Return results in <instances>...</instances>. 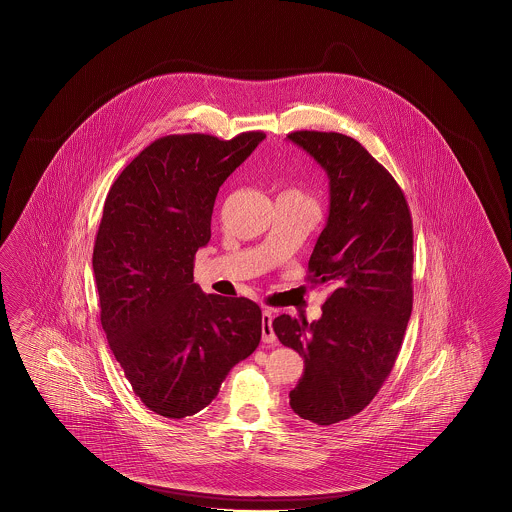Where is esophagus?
<instances>
[{
  "mask_svg": "<svg viewBox=\"0 0 512 512\" xmlns=\"http://www.w3.org/2000/svg\"><path fill=\"white\" fill-rule=\"evenodd\" d=\"M272 319H274V313L272 310L263 311V341L264 343H274L276 341V332L272 328Z\"/></svg>",
  "mask_w": 512,
  "mask_h": 512,
  "instance_id": "esophagus-1",
  "label": "esophagus"
}]
</instances>
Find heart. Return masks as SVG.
Listing matches in <instances>:
<instances>
[{
  "mask_svg": "<svg viewBox=\"0 0 512 512\" xmlns=\"http://www.w3.org/2000/svg\"><path fill=\"white\" fill-rule=\"evenodd\" d=\"M287 193H295V195H298V197H306V195H302L298 189H289ZM306 199H308V197H306Z\"/></svg>",
  "mask_w": 512,
  "mask_h": 512,
  "instance_id": "heart-1",
  "label": "heart"
}]
</instances>
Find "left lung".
I'll use <instances>...</instances> for the list:
<instances>
[{
    "label": "left lung",
    "mask_w": 512,
    "mask_h": 512,
    "mask_svg": "<svg viewBox=\"0 0 512 512\" xmlns=\"http://www.w3.org/2000/svg\"><path fill=\"white\" fill-rule=\"evenodd\" d=\"M287 137L330 178L306 281L332 293L319 321L279 315L272 326L306 364L293 411L328 426L358 415L396 364L413 310V219L402 187L358 140L308 129Z\"/></svg>",
    "instance_id": "1"
}]
</instances>
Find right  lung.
<instances>
[{"label": "right lung", "mask_w": 512, "mask_h": 512, "mask_svg": "<svg viewBox=\"0 0 512 512\" xmlns=\"http://www.w3.org/2000/svg\"><path fill=\"white\" fill-rule=\"evenodd\" d=\"M264 137H161L105 199L92 257L101 325L135 396L161 417L199 413L261 341V308L244 296L204 295L193 266L212 234L219 186Z\"/></svg>", "instance_id": "right-lung-1"}]
</instances>
